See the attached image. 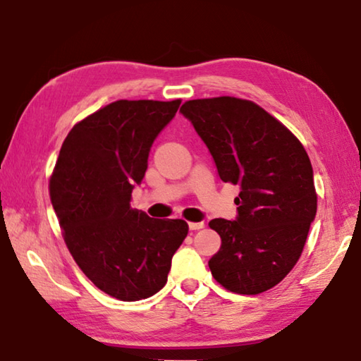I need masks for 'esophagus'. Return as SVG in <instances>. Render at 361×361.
Wrapping results in <instances>:
<instances>
[{"mask_svg":"<svg viewBox=\"0 0 361 361\" xmlns=\"http://www.w3.org/2000/svg\"><path fill=\"white\" fill-rule=\"evenodd\" d=\"M204 223L200 221V223H189V229L191 231H199V229H202L204 228Z\"/></svg>","mask_w":361,"mask_h":361,"instance_id":"34e87169","label":"esophagus"}]
</instances>
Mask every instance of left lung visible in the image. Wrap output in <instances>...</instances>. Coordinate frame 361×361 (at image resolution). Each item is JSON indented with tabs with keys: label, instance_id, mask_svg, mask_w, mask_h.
<instances>
[{
	"label": "left lung",
	"instance_id": "obj_1",
	"mask_svg": "<svg viewBox=\"0 0 361 361\" xmlns=\"http://www.w3.org/2000/svg\"><path fill=\"white\" fill-rule=\"evenodd\" d=\"M191 121L219 178L239 185L234 221L209 223L221 248L209 261L226 290L259 295L286 277L302 253L317 213L314 170L301 142L253 102L235 97L189 100Z\"/></svg>",
	"mask_w": 361,
	"mask_h": 361
}]
</instances>
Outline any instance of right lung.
<instances>
[{"mask_svg": "<svg viewBox=\"0 0 361 361\" xmlns=\"http://www.w3.org/2000/svg\"><path fill=\"white\" fill-rule=\"evenodd\" d=\"M181 100H118L73 127L51 176L52 207L76 264L121 301L149 298L167 283L188 235L183 219H156L130 207L156 137Z\"/></svg>", "mask_w": 361, "mask_h": 361, "instance_id": "add662e5", "label": "right lung"}]
</instances>
